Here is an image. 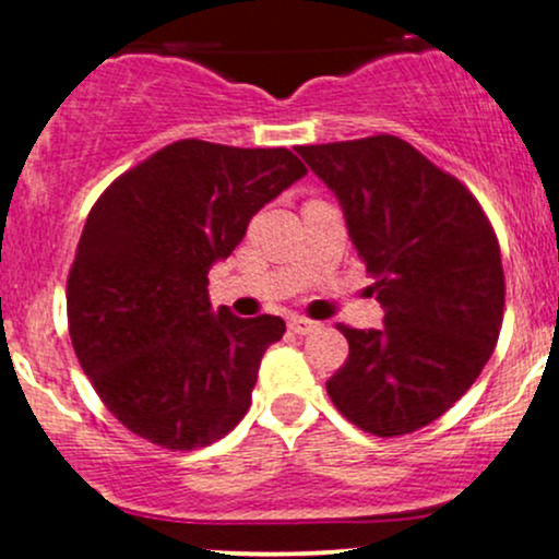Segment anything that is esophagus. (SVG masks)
Wrapping results in <instances>:
<instances>
[{"label": "esophagus", "instance_id": "1", "mask_svg": "<svg viewBox=\"0 0 559 559\" xmlns=\"http://www.w3.org/2000/svg\"><path fill=\"white\" fill-rule=\"evenodd\" d=\"M288 329H292L294 333H299V336H305V333H312L318 329L316 320L310 318H301V316H294L292 320H288Z\"/></svg>", "mask_w": 559, "mask_h": 559}]
</instances>
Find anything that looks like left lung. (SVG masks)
I'll return each mask as SVG.
<instances>
[{"label": "left lung", "mask_w": 559, "mask_h": 559, "mask_svg": "<svg viewBox=\"0 0 559 559\" xmlns=\"http://www.w3.org/2000/svg\"><path fill=\"white\" fill-rule=\"evenodd\" d=\"M342 202L386 312L381 331L338 325L349 357L325 381L362 431L391 439L447 413L489 362L504 316V271L489 217L465 183L400 136L299 146Z\"/></svg>", "instance_id": "8db88e82"}]
</instances>
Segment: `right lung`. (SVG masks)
<instances>
[{
    "label": "right lung",
    "mask_w": 559,
    "mask_h": 559,
    "mask_svg": "<svg viewBox=\"0 0 559 559\" xmlns=\"http://www.w3.org/2000/svg\"><path fill=\"white\" fill-rule=\"evenodd\" d=\"M305 173L284 146L181 139L96 199L68 273V331L83 373L128 431L189 452L247 415L262 355L286 323L213 312L207 271Z\"/></svg>",
    "instance_id": "1"
}]
</instances>
